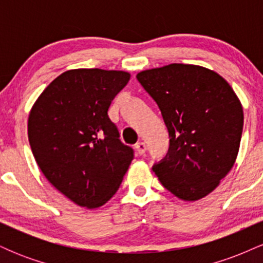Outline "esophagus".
<instances>
[{
  "label": "esophagus",
  "instance_id": "obj_1",
  "mask_svg": "<svg viewBox=\"0 0 263 263\" xmlns=\"http://www.w3.org/2000/svg\"><path fill=\"white\" fill-rule=\"evenodd\" d=\"M135 148H136V151H137L138 155H144L147 147H146V143H143V142H138V143H136Z\"/></svg>",
  "mask_w": 263,
  "mask_h": 263
}]
</instances>
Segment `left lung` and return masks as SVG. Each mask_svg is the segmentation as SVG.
<instances>
[{
  "label": "left lung",
  "instance_id": "obj_1",
  "mask_svg": "<svg viewBox=\"0 0 263 263\" xmlns=\"http://www.w3.org/2000/svg\"><path fill=\"white\" fill-rule=\"evenodd\" d=\"M161 110L168 153L152 170L177 198L194 201L219 185L236 161L243 111L228 81L199 65L170 64L137 74Z\"/></svg>",
  "mask_w": 263,
  "mask_h": 263
}]
</instances>
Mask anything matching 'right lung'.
Here are the masks:
<instances>
[{"instance_id": "obj_1", "label": "right lung", "mask_w": 263, "mask_h": 263, "mask_svg": "<svg viewBox=\"0 0 263 263\" xmlns=\"http://www.w3.org/2000/svg\"><path fill=\"white\" fill-rule=\"evenodd\" d=\"M128 80L126 71L68 70L45 87L29 114L35 162L52 185L80 206L110 200L134 159L107 115Z\"/></svg>"}]
</instances>
